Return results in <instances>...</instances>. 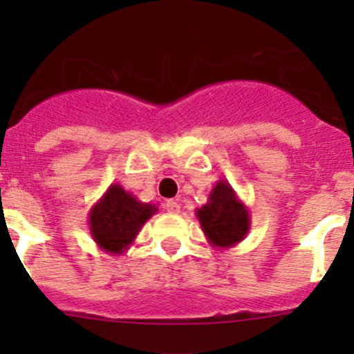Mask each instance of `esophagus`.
<instances>
[{"label": "esophagus", "mask_w": 354, "mask_h": 354, "mask_svg": "<svg viewBox=\"0 0 354 354\" xmlns=\"http://www.w3.org/2000/svg\"><path fill=\"white\" fill-rule=\"evenodd\" d=\"M164 207H166L167 212H171V214L181 212V205H180V202H176V200H167V202L164 203Z\"/></svg>", "instance_id": "esophagus-1"}]
</instances>
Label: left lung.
<instances>
[{
    "label": "left lung",
    "instance_id": "left-lung-1",
    "mask_svg": "<svg viewBox=\"0 0 354 354\" xmlns=\"http://www.w3.org/2000/svg\"><path fill=\"white\" fill-rule=\"evenodd\" d=\"M207 241L216 248H231L245 240L250 230V212L226 180L214 185L205 205L195 210Z\"/></svg>",
    "mask_w": 354,
    "mask_h": 354
}]
</instances>
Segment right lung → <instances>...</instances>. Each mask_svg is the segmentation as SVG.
Returning a JSON list of instances; mask_svg holds the SVG:
<instances>
[{"label":"right lung","instance_id":"1","mask_svg":"<svg viewBox=\"0 0 354 354\" xmlns=\"http://www.w3.org/2000/svg\"><path fill=\"white\" fill-rule=\"evenodd\" d=\"M156 212V205L140 202L121 185H111L88 212L92 240L111 255H121Z\"/></svg>","mask_w":354,"mask_h":354}]
</instances>
